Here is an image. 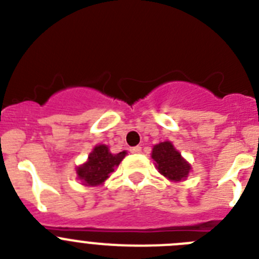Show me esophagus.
Segmentation results:
<instances>
[{
    "label": "esophagus",
    "instance_id": "34e87169",
    "mask_svg": "<svg viewBox=\"0 0 259 259\" xmlns=\"http://www.w3.org/2000/svg\"><path fill=\"white\" fill-rule=\"evenodd\" d=\"M141 150H142L141 146H135V148H131V150L130 151H131L132 154H140L141 153Z\"/></svg>",
    "mask_w": 259,
    "mask_h": 259
}]
</instances>
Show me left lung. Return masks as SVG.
<instances>
[{"mask_svg": "<svg viewBox=\"0 0 259 259\" xmlns=\"http://www.w3.org/2000/svg\"><path fill=\"white\" fill-rule=\"evenodd\" d=\"M151 159L155 162L158 172L170 182L185 181L191 170L190 163L170 141H163L154 145Z\"/></svg>", "mask_w": 259, "mask_h": 259, "instance_id": "1", "label": "left lung"}]
</instances>
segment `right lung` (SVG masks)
<instances>
[{"label": "right lung", "mask_w": 259, "mask_h": 259, "mask_svg": "<svg viewBox=\"0 0 259 259\" xmlns=\"http://www.w3.org/2000/svg\"><path fill=\"white\" fill-rule=\"evenodd\" d=\"M127 151L113 154L108 145H96L83 164L75 168L77 179L84 186H100L110 177V173L119 165Z\"/></svg>", "instance_id": "obj_1"}]
</instances>
